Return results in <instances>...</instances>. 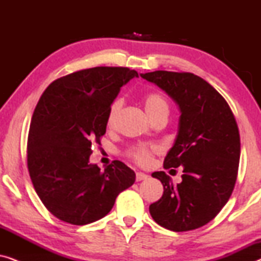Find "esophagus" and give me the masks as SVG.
<instances>
[{"label": "esophagus", "instance_id": "obj_1", "mask_svg": "<svg viewBox=\"0 0 261 261\" xmlns=\"http://www.w3.org/2000/svg\"><path fill=\"white\" fill-rule=\"evenodd\" d=\"M147 178H148L147 174H145L142 172H137V181H141L144 179H147Z\"/></svg>", "mask_w": 261, "mask_h": 261}]
</instances>
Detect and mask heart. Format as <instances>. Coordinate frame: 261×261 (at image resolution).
Segmentation results:
<instances>
[{"label": "heart", "mask_w": 261, "mask_h": 261, "mask_svg": "<svg viewBox=\"0 0 261 261\" xmlns=\"http://www.w3.org/2000/svg\"><path fill=\"white\" fill-rule=\"evenodd\" d=\"M122 99H114L107 114V126L113 127L116 123L120 110L122 108ZM144 107L148 117H152L160 112L169 113V103L166 98L159 92H148L144 96ZM155 152L154 146L137 145L128 149L127 155L139 165H148L152 162L153 153Z\"/></svg>", "instance_id": "obj_1"}]
</instances>
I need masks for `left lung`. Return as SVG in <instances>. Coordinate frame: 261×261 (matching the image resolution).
I'll use <instances>...</instances> for the list:
<instances>
[{
	"mask_svg": "<svg viewBox=\"0 0 261 261\" xmlns=\"http://www.w3.org/2000/svg\"><path fill=\"white\" fill-rule=\"evenodd\" d=\"M140 76L163 89L180 110L164 167L183 166L181 181L174 184L164 171L153 172L164 194L149 205V214L166 229H196L221 212L234 190L240 160L237 121L226 99L194 73L154 71Z\"/></svg>",
	"mask_w": 261,
	"mask_h": 261,
	"instance_id": "obj_1",
	"label": "left lung"
}]
</instances>
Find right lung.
Returning <instances> with one entry per match:
<instances>
[{
  "label": "right lung",
  "mask_w": 261,
  "mask_h": 261,
  "mask_svg": "<svg viewBox=\"0 0 261 261\" xmlns=\"http://www.w3.org/2000/svg\"><path fill=\"white\" fill-rule=\"evenodd\" d=\"M139 77L128 67L97 66L60 77L41 95L27 142V166L39 198L64 222L84 226L105 217L135 172L114 160L105 171L89 163L101 144L107 114L122 85Z\"/></svg>",
  "instance_id": "obj_1"
}]
</instances>
